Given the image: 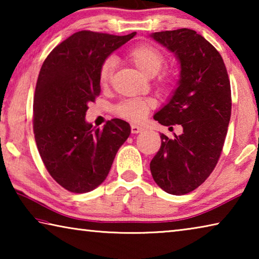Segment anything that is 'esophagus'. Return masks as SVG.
Here are the masks:
<instances>
[{
    "mask_svg": "<svg viewBox=\"0 0 259 259\" xmlns=\"http://www.w3.org/2000/svg\"><path fill=\"white\" fill-rule=\"evenodd\" d=\"M143 130H144V128H142V126H139V125H136V124L131 125V133L133 134H139V133H142Z\"/></svg>",
    "mask_w": 259,
    "mask_h": 259,
    "instance_id": "1",
    "label": "esophagus"
}]
</instances>
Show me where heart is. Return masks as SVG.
Listing matches in <instances>:
<instances>
[{
    "label": "heart",
    "instance_id": "heart-1",
    "mask_svg": "<svg viewBox=\"0 0 259 259\" xmlns=\"http://www.w3.org/2000/svg\"><path fill=\"white\" fill-rule=\"evenodd\" d=\"M128 58L138 71L147 77L155 76L165 63L162 52L152 45L143 43L136 46L129 51ZM115 67V59L113 57L103 61L99 69V82L102 85L108 84ZM154 106V102L150 98H130L122 100L115 106L117 115L133 122H140L145 119L150 109Z\"/></svg>",
    "mask_w": 259,
    "mask_h": 259
}]
</instances>
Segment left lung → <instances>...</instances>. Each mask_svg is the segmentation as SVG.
Segmentation results:
<instances>
[{
	"label": "left lung",
	"instance_id": "obj_1",
	"mask_svg": "<svg viewBox=\"0 0 259 259\" xmlns=\"http://www.w3.org/2000/svg\"><path fill=\"white\" fill-rule=\"evenodd\" d=\"M151 37L181 64L178 87L154 120L165 126L181 124L183 133L174 138L161 134L150 168L162 190L184 195L210 176L221 156L231 119V84L222 56L195 30H164Z\"/></svg>",
	"mask_w": 259,
	"mask_h": 259
}]
</instances>
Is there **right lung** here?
<instances>
[{
    "label": "right lung",
    "instance_id": "1",
    "mask_svg": "<svg viewBox=\"0 0 259 259\" xmlns=\"http://www.w3.org/2000/svg\"><path fill=\"white\" fill-rule=\"evenodd\" d=\"M135 35L81 30L57 46L42 65L33 104L35 142L48 172L69 192L98 187L129 137L128 122L112 119L95 129L85 113L100 94L103 61Z\"/></svg>",
    "mask_w": 259,
    "mask_h": 259
}]
</instances>
